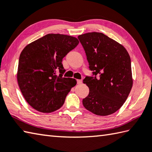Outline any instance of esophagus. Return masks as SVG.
Here are the masks:
<instances>
[{"label":"esophagus","mask_w":152,"mask_h":152,"mask_svg":"<svg viewBox=\"0 0 152 152\" xmlns=\"http://www.w3.org/2000/svg\"><path fill=\"white\" fill-rule=\"evenodd\" d=\"M82 82V80H77V84H80Z\"/></svg>","instance_id":"obj_1"}]
</instances>
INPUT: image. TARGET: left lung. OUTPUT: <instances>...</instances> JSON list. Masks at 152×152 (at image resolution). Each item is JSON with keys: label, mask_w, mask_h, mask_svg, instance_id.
I'll return each mask as SVG.
<instances>
[{"label": "left lung", "mask_w": 152, "mask_h": 152, "mask_svg": "<svg viewBox=\"0 0 152 152\" xmlns=\"http://www.w3.org/2000/svg\"><path fill=\"white\" fill-rule=\"evenodd\" d=\"M90 69L96 77L86 76L84 83L89 88L82 104L98 115H108L118 111L125 102L133 86L131 60L121 44L101 32L79 35Z\"/></svg>", "instance_id": "1"}]
</instances>
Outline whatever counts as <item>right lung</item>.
I'll return each instance as SVG.
<instances>
[{"mask_svg": "<svg viewBox=\"0 0 152 152\" xmlns=\"http://www.w3.org/2000/svg\"><path fill=\"white\" fill-rule=\"evenodd\" d=\"M78 43L71 36L48 34L28 44L21 52L18 84L24 99L36 110L50 113L64 104L76 80L62 77L65 72L62 58Z\"/></svg>", "mask_w": 152, "mask_h": 152, "instance_id": "right-lung-1", "label": "right lung"}]
</instances>
